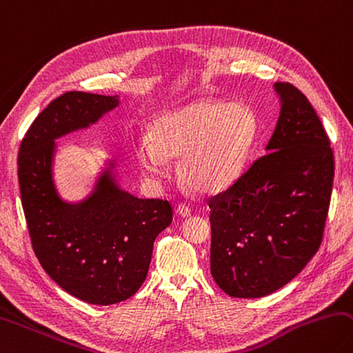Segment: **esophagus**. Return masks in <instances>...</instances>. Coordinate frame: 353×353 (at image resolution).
Masks as SVG:
<instances>
[{"label": "esophagus", "instance_id": "esophagus-1", "mask_svg": "<svg viewBox=\"0 0 353 353\" xmlns=\"http://www.w3.org/2000/svg\"><path fill=\"white\" fill-rule=\"evenodd\" d=\"M177 214L179 216H182V217H188V216H191V208L188 207V205H185V203H181V205H177Z\"/></svg>", "mask_w": 353, "mask_h": 353}]
</instances>
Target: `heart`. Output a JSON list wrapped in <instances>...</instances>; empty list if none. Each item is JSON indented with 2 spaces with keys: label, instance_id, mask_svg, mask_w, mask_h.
Here are the masks:
<instances>
[{
  "label": "heart",
  "instance_id": "obj_1",
  "mask_svg": "<svg viewBox=\"0 0 353 353\" xmlns=\"http://www.w3.org/2000/svg\"><path fill=\"white\" fill-rule=\"evenodd\" d=\"M258 136V119L245 103L199 100L159 115L150 137L134 146L140 170L151 181L168 172V157H179L177 177L201 194L228 188L245 165Z\"/></svg>",
  "mask_w": 353,
  "mask_h": 353
}]
</instances>
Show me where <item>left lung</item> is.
Returning <instances> with one entry per match:
<instances>
[{
  "instance_id": "obj_1",
  "label": "left lung",
  "mask_w": 353,
  "mask_h": 353,
  "mask_svg": "<svg viewBox=\"0 0 353 353\" xmlns=\"http://www.w3.org/2000/svg\"><path fill=\"white\" fill-rule=\"evenodd\" d=\"M278 123L262 157L208 199L211 274L233 298H261L296 276L318 252L335 162L327 134L305 95L273 85Z\"/></svg>"
}]
</instances>
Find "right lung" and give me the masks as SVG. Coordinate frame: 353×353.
<instances>
[{
    "label": "right lung",
    "mask_w": 353,
    "mask_h": 353,
    "mask_svg": "<svg viewBox=\"0 0 353 353\" xmlns=\"http://www.w3.org/2000/svg\"><path fill=\"white\" fill-rule=\"evenodd\" d=\"M120 103L119 95L70 91L50 101L18 151V182L32 247L63 290L89 304L131 298L148 274L152 245L172 221L162 199H139L120 187L112 160L88 197L68 202L54 182L55 140L86 130Z\"/></svg>",
    "instance_id": "1"
}]
</instances>
